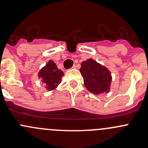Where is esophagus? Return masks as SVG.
I'll list each match as a JSON object with an SVG mask.
<instances>
[{"mask_svg":"<svg viewBox=\"0 0 148 148\" xmlns=\"http://www.w3.org/2000/svg\"><path fill=\"white\" fill-rule=\"evenodd\" d=\"M76 67H77L76 66V65H74L72 67H71V69H76Z\"/></svg>","mask_w":148,"mask_h":148,"instance_id":"34e87169","label":"esophagus"}]
</instances>
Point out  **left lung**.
<instances>
[{
    "label": "left lung",
    "mask_w": 148,
    "mask_h": 148,
    "mask_svg": "<svg viewBox=\"0 0 148 148\" xmlns=\"http://www.w3.org/2000/svg\"><path fill=\"white\" fill-rule=\"evenodd\" d=\"M80 72L84 78V86L95 95H99L110 90L111 73L107 67L92 59L82 62Z\"/></svg>",
    "instance_id": "1"
}]
</instances>
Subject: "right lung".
<instances>
[{"label":"right lung","instance_id":"1","mask_svg":"<svg viewBox=\"0 0 148 148\" xmlns=\"http://www.w3.org/2000/svg\"><path fill=\"white\" fill-rule=\"evenodd\" d=\"M64 75L63 71L59 69L56 64L51 60H49L38 72V78L45 84L48 91L54 90L61 83Z\"/></svg>","mask_w":148,"mask_h":148}]
</instances>
